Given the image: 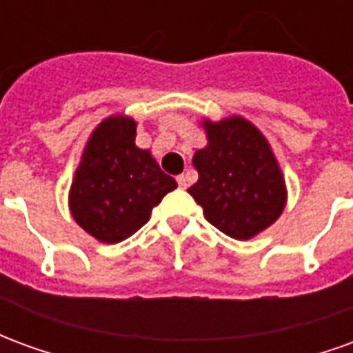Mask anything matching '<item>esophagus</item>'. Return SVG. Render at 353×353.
<instances>
[{
  "mask_svg": "<svg viewBox=\"0 0 353 353\" xmlns=\"http://www.w3.org/2000/svg\"><path fill=\"white\" fill-rule=\"evenodd\" d=\"M177 185H179V189H187V185H189V181H187V176H177Z\"/></svg>",
  "mask_w": 353,
  "mask_h": 353,
  "instance_id": "1",
  "label": "esophagus"
}]
</instances>
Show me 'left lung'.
I'll list each match as a JSON object with an SVG mask.
<instances>
[{"label":"left lung","instance_id":"left-lung-1","mask_svg":"<svg viewBox=\"0 0 353 353\" xmlns=\"http://www.w3.org/2000/svg\"><path fill=\"white\" fill-rule=\"evenodd\" d=\"M208 147L192 157L199 181L189 194L215 229L250 240L270 227L285 206V183L265 136L250 121H204Z\"/></svg>","mask_w":353,"mask_h":353}]
</instances>
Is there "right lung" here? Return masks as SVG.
I'll return each mask as SVG.
<instances>
[{
  "label": "right lung",
  "mask_w": 353,
  "mask_h": 353,
  "mask_svg": "<svg viewBox=\"0 0 353 353\" xmlns=\"http://www.w3.org/2000/svg\"><path fill=\"white\" fill-rule=\"evenodd\" d=\"M177 187L149 151L136 147V123L109 117L92 132L70 191L75 221L105 244L132 236Z\"/></svg>",
  "instance_id": "obj_1"
}]
</instances>
